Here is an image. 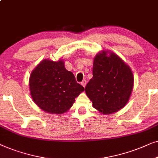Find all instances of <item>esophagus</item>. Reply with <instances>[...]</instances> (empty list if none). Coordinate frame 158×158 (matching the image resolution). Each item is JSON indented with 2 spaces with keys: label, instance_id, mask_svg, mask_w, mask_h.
Wrapping results in <instances>:
<instances>
[{
  "label": "esophagus",
  "instance_id": "34e87169",
  "mask_svg": "<svg viewBox=\"0 0 158 158\" xmlns=\"http://www.w3.org/2000/svg\"><path fill=\"white\" fill-rule=\"evenodd\" d=\"M81 85H82L84 87H85V86H86V85H87V81H86V80H85V79H84V80H83V81H81Z\"/></svg>",
  "mask_w": 158,
  "mask_h": 158
}]
</instances>
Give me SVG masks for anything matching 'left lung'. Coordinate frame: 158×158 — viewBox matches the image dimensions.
Wrapping results in <instances>:
<instances>
[{"mask_svg":"<svg viewBox=\"0 0 158 158\" xmlns=\"http://www.w3.org/2000/svg\"><path fill=\"white\" fill-rule=\"evenodd\" d=\"M92 73L85 92L93 108L107 115L123 108L134 86L130 67L114 52L102 50L94 58Z\"/></svg>","mask_w":158,"mask_h":158,"instance_id":"obj_1","label":"left lung"}]
</instances>
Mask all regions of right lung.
Here are the masks:
<instances>
[{"mask_svg":"<svg viewBox=\"0 0 158 158\" xmlns=\"http://www.w3.org/2000/svg\"><path fill=\"white\" fill-rule=\"evenodd\" d=\"M31 98L37 106L52 114H61L71 108L75 98L85 90L76 81L64 62L45 59L31 71L29 81Z\"/></svg>","mask_w":158,"mask_h":158,"instance_id":"1","label":"right lung"}]
</instances>
